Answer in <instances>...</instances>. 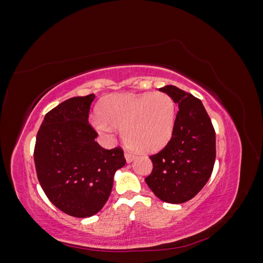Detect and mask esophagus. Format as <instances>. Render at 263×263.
Instances as JSON below:
<instances>
[{"instance_id": "1", "label": "esophagus", "mask_w": 263, "mask_h": 263, "mask_svg": "<svg viewBox=\"0 0 263 263\" xmlns=\"http://www.w3.org/2000/svg\"><path fill=\"white\" fill-rule=\"evenodd\" d=\"M135 158H136V156H135L134 154L128 153V151H126V153H125V159H126V161L128 162V163H130Z\"/></svg>"}]
</instances>
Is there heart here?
Masks as SVG:
<instances>
[{
    "label": "heart",
    "instance_id": "b5f03b06",
    "mask_svg": "<svg viewBox=\"0 0 263 263\" xmlns=\"http://www.w3.org/2000/svg\"><path fill=\"white\" fill-rule=\"evenodd\" d=\"M100 117L92 119L102 134L122 127L125 142L139 153H154L170 141L176 124V103L164 92L115 93L98 106Z\"/></svg>",
    "mask_w": 263,
    "mask_h": 263
}]
</instances>
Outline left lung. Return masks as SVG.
<instances>
[{
	"instance_id": "8db88e82",
	"label": "left lung",
	"mask_w": 263,
	"mask_h": 263,
	"mask_svg": "<svg viewBox=\"0 0 263 263\" xmlns=\"http://www.w3.org/2000/svg\"><path fill=\"white\" fill-rule=\"evenodd\" d=\"M159 91L170 95L179 112L168 145L150 157L154 168L145 181L161 201L180 204L193 198L209 181L216 158V138L201 100L174 85Z\"/></svg>"
}]
</instances>
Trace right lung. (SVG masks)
I'll list each match as a JSON object with an SVG mask.
<instances>
[{
	"label": "right lung",
	"instance_id": "right-lung-1",
	"mask_svg": "<svg viewBox=\"0 0 263 263\" xmlns=\"http://www.w3.org/2000/svg\"><path fill=\"white\" fill-rule=\"evenodd\" d=\"M94 94L71 98L45 115L36 137L38 181L49 201L70 216L99 213L112 192L115 172L126 163L124 151L102 148L89 124Z\"/></svg>",
	"mask_w": 263,
	"mask_h": 263
}]
</instances>
